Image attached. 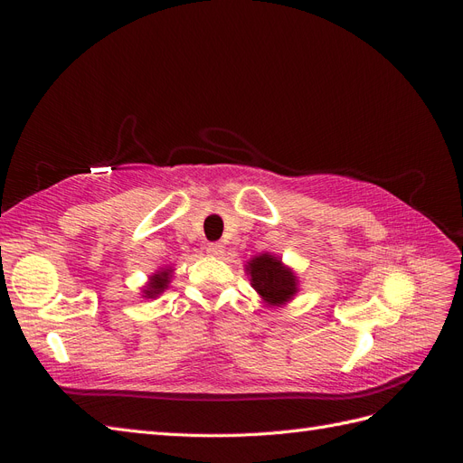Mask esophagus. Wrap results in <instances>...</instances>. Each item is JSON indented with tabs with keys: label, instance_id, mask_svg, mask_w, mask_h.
I'll use <instances>...</instances> for the list:
<instances>
[{
	"label": "esophagus",
	"instance_id": "34e87169",
	"mask_svg": "<svg viewBox=\"0 0 463 463\" xmlns=\"http://www.w3.org/2000/svg\"><path fill=\"white\" fill-rule=\"evenodd\" d=\"M206 253L210 257H222L223 255V245L222 243H208L206 245Z\"/></svg>",
	"mask_w": 463,
	"mask_h": 463
}]
</instances>
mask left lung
Wrapping results in <instances>:
<instances>
[{
  "mask_svg": "<svg viewBox=\"0 0 463 463\" xmlns=\"http://www.w3.org/2000/svg\"><path fill=\"white\" fill-rule=\"evenodd\" d=\"M245 272L259 298L269 307H284L299 291V279L282 257L262 250L245 264Z\"/></svg>",
  "mask_w": 463,
  "mask_h": 463,
  "instance_id": "obj_1",
  "label": "left lung"
}]
</instances>
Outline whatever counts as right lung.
<instances>
[{"instance_id":"1","label":"right lung","mask_w":463,"mask_h":463,"mask_svg":"<svg viewBox=\"0 0 463 463\" xmlns=\"http://www.w3.org/2000/svg\"><path fill=\"white\" fill-rule=\"evenodd\" d=\"M172 276H174L172 266H162V269H158L152 276H148V282L143 286V298L156 299L158 296H162V293L170 288Z\"/></svg>"}]
</instances>
